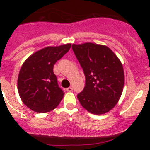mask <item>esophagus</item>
I'll return each mask as SVG.
<instances>
[{
  "label": "esophagus",
  "mask_w": 150,
  "mask_h": 150,
  "mask_svg": "<svg viewBox=\"0 0 150 150\" xmlns=\"http://www.w3.org/2000/svg\"><path fill=\"white\" fill-rule=\"evenodd\" d=\"M66 90L67 91L70 92V91H72V87H69V88H67Z\"/></svg>",
  "instance_id": "1"
}]
</instances>
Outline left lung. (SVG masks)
<instances>
[{
    "label": "left lung",
    "instance_id": "obj_1",
    "mask_svg": "<svg viewBox=\"0 0 150 150\" xmlns=\"http://www.w3.org/2000/svg\"><path fill=\"white\" fill-rule=\"evenodd\" d=\"M72 50L86 76L80 103L94 115L108 112L121 96L124 86L122 64L116 54L104 45L93 43L72 44Z\"/></svg>",
    "mask_w": 150,
    "mask_h": 150
}]
</instances>
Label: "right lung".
Returning <instances> with one entry per match:
<instances>
[{
    "label": "right lung",
    "instance_id": "add662e5",
    "mask_svg": "<svg viewBox=\"0 0 150 150\" xmlns=\"http://www.w3.org/2000/svg\"><path fill=\"white\" fill-rule=\"evenodd\" d=\"M70 47L71 43L46 47L22 64L18 75V92L22 102L33 111L48 112L59 104L64 93L59 87L53 69Z\"/></svg>",
    "mask_w": 150,
    "mask_h": 150
}]
</instances>
